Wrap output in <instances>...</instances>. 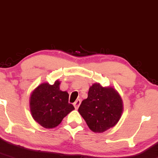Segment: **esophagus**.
Returning <instances> with one entry per match:
<instances>
[{"label": "esophagus", "instance_id": "1", "mask_svg": "<svg viewBox=\"0 0 158 158\" xmlns=\"http://www.w3.org/2000/svg\"><path fill=\"white\" fill-rule=\"evenodd\" d=\"M81 100H77V101H76L75 103H74V106H75V109H78V107H79V106H80V104H81Z\"/></svg>", "mask_w": 158, "mask_h": 158}]
</instances>
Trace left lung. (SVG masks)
<instances>
[{
    "label": "left lung",
    "mask_w": 158,
    "mask_h": 158,
    "mask_svg": "<svg viewBox=\"0 0 158 158\" xmlns=\"http://www.w3.org/2000/svg\"><path fill=\"white\" fill-rule=\"evenodd\" d=\"M123 111V101L114 88L102 86L99 83L89 89L88 98L83 100L78 112L89 128L102 133L118 123Z\"/></svg>",
    "instance_id": "left-lung-1"
}]
</instances>
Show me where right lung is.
<instances>
[{"label":"right lung","mask_w":158,"mask_h":158,"mask_svg":"<svg viewBox=\"0 0 158 158\" xmlns=\"http://www.w3.org/2000/svg\"><path fill=\"white\" fill-rule=\"evenodd\" d=\"M60 81L54 84L40 83L31 92L29 98L31 114L37 123L46 129H53L61 123L73 105L69 103V94L60 89Z\"/></svg>","instance_id":"right-lung-1"}]
</instances>
